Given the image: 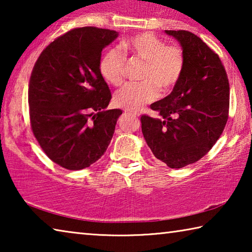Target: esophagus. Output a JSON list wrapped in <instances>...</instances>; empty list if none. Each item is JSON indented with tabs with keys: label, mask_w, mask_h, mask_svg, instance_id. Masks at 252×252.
Instances as JSON below:
<instances>
[{
	"label": "esophagus",
	"mask_w": 252,
	"mask_h": 252,
	"mask_svg": "<svg viewBox=\"0 0 252 252\" xmlns=\"http://www.w3.org/2000/svg\"><path fill=\"white\" fill-rule=\"evenodd\" d=\"M126 113L130 114V116H133V117H139V116H140L139 113H135V112H129V111H126Z\"/></svg>",
	"instance_id": "34e87169"
}]
</instances>
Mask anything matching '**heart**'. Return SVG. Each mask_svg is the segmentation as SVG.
I'll return each mask as SVG.
<instances>
[{
    "instance_id": "1",
    "label": "heart",
    "mask_w": 252,
    "mask_h": 252,
    "mask_svg": "<svg viewBox=\"0 0 252 252\" xmlns=\"http://www.w3.org/2000/svg\"><path fill=\"white\" fill-rule=\"evenodd\" d=\"M121 49L147 62L141 84H126L114 95V103L127 111H138L151 103L161 93L171 92L185 70V54L177 45L164 42L150 32H143L125 41ZM122 50V51H123ZM119 49H110L100 60V73L106 82L119 87L123 82L126 59Z\"/></svg>"
}]
</instances>
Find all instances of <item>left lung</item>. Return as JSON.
<instances>
[{"mask_svg":"<svg viewBox=\"0 0 252 252\" xmlns=\"http://www.w3.org/2000/svg\"><path fill=\"white\" fill-rule=\"evenodd\" d=\"M185 54V70L168 96L150 108L160 118L141 117L142 133L157 159L169 168L194 163L220 138L229 113V81L221 60L195 34L168 31Z\"/></svg>","mask_w":252,"mask_h":252,"instance_id":"left-lung-1","label":"left lung"}]
</instances>
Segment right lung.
<instances>
[{
    "mask_svg": "<svg viewBox=\"0 0 252 252\" xmlns=\"http://www.w3.org/2000/svg\"><path fill=\"white\" fill-rule=\"evenodd\" d=\"M118 35L106 29H73L46 46L33 67V134L45 155L67 170L90 167L104 155L122 114L106 109L111 92L99 69L102 50Z\"/></svg>",
    "mask_w": 252,
    "mask_h": 252,
    "instance_id": "obj_1",
    "label": "right lung"
}]
</instances>
